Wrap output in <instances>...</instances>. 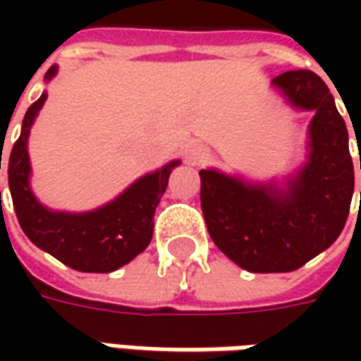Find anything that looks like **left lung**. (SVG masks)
Here are the masks:
<instances>
[{"instance_id": "1", "label": "left lung", "mask_w": 361, "mask_h": 361, "mask_svg": "<svg viewBox=\"0 0 361 361\" xmlns=\"http://www.w3.org/2000/svg\"><path fill=\"white\" fill-rule=\"evenodd\" d=\"M56 72L58 68L51 66L46 80H51ZM46 100L48 94L44 92L27 108L20 138L16 140L9 154L7 180L13 211L27 239L42 251L62 261L63 265L86 273H110L130 263L134 257L148 247L152 239L154 211L159 207L160 197L166 190L169 174L178 164V160L166 162L157 171H150L145 176L136 178L116 199L98 209L86 213H66L48 209L37 201L32 190V164L27 154L30 128Z\"/></svg>"}]
</instances>
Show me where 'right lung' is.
Instances as JSON below:
<instances>
[{
	"instance_id": "obj_1",
	"label": "right lung",
	"mask_w": 361,
	"mask_h": 361,
	"mask_svg": "<svg viewBox=\"0 0 361 361\" xmlns=\"http://www.w3.org/2000/svg\"><path fill=\"white\" fill-rule=\"evenodd\" d=\"M291 106L313 110L310 159L287 192L245 187L219 171H201V207L215 245L253 273L299 269L345 225L354 195L348 128L334 96L305 70L273 80ZM361 169V157H360Z\"/></svg>"
}]
</instances>
